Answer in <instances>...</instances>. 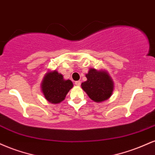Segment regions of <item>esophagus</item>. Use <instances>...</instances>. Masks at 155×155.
<instances>
[{
	"instance_id": "1",
	"label": "esophagus",
	"mask_w": 155,
	"mask_h": 155,
	"mask_svg": "<svg viewBox=\"0 0 155 155\" xmlns=\"http://www.w3.org/2000/svg\"><path fill=\"white\" fill-rule=\"evenodd\" d=\"M81 82L80 81L75 82V85H77V86H80V85H81Z\"/></svg>"
}]
</instances>
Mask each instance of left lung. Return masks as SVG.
Wrapping results in <instances>:
<instances>
[{
  "label": "left lung",
  "mask_w": 155,
  "mask_h": 155,
  "mask_svg": "<svg viewBox=\"0 0 155 155\" xmlns=\"http://www.w3.org/2000/svg\"><path fill=\"white\" fill-rule=\"evenodd\" d=\"M87 81L82 83L81 87L91 99L102 102L109 99L114 91V83L106 70L90 68L85 74Z\"/></svg>",
  "instance_id": "left-lung-1"
}]
</instances>
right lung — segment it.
<instances>
[{"instance_id": "1", "label": "right lung", "mask_w": 155, "mask_h": 155, "mask_svg": "<svg viewBox=\"0 0 155 155\" xmlns=\"http://www.w3.org/2000/svg\"><path fill=\"white\" fill-rule=\"evenodd\" d=\"M41 90L45 99L51 104H59L64 101L67 93L73 87L70 80H64L56 70L48 71L41 82Z\"/></svg>"}]
</instances>
